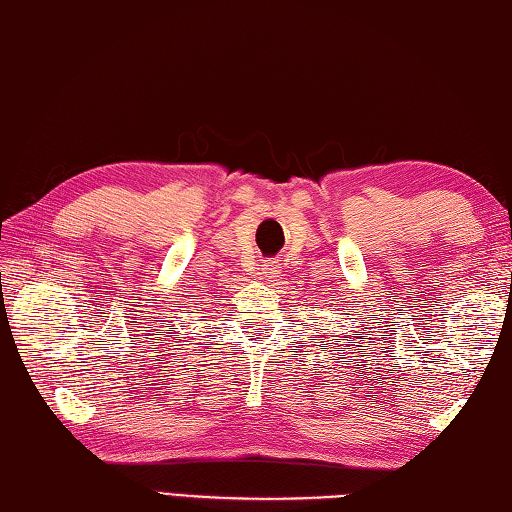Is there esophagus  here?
Returning <instances> with one entry per match:
<instances>
[{"instance_id": "34e87169", "label": "esophagus", "mask_w": 512, "mask_h": 512, "mask_svg": "<svg viewBox=\"0 0 512 512\" xmlns=\"http://www.w3.org/2000/svg\"><path fill=\"white\" fill-rule=\"evenodd\" d=\"M279 275V264L277 262H264L262 264V277L264 279H268V282H275V277Z\"/></svg>"}]
</instances>
